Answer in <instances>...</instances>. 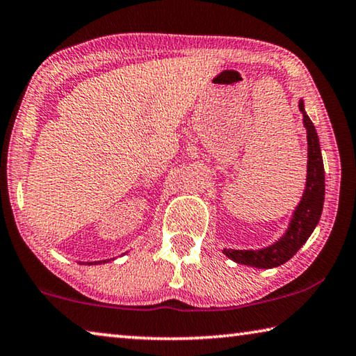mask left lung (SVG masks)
<instances>
[{"instance_id": "left-lung-1", "label": "left lung", "mask_w": 356, "mask_h": 356, "mask_svg": "<svg viewBox=\"0 0 356 356\" xmlns=\"http://www.w3.org/2000/svg\"><path fill=\"white\" fill-rule=\"evenodd\" d=\"M298 108L303 114V125L308 136V174H306V188L301 201L295 209L292 220L284 236L273 245L262 250H222V252L234 262L250 265L256 268H273L287 262L314 231L321 220L325 200V170L321 152V144L314 124L305 111L303 100Z\"/></svg>"}]
</instances>
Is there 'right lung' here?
<instances>
[{"mask_svg": "<svg viewBox=\"0 0 356 356\" xmlns=\"http://www.w3.org/2000/svg\"><path fill=\"white\" fill-rule=\"evenodd\" d=\"M102 262H106V261H99V262H86V264H89V265H95V264H102Z\"/></svg>", "mask_w": 356, "mask_h": 356, "instance_id": "1", "label": "right lung"}]
</instances>
